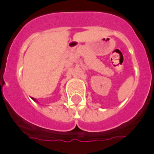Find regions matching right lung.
Segmentation results:
<instances>
[{"label": "right lung", "instance_id": "obj_1", "mask_svg": "<svg viewBox=\"0 0 154 154\" xmlns=\"http://www.w3.org/2000/svg\"><path fill=\"white\" fill-rule=\"evenodd\" d=\"M32 99H33V100H35V99H34V98H32Z\"/></svg>", "mask_w": 154, "mask_h": 154}]
</instances>
